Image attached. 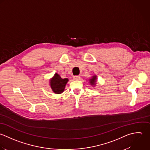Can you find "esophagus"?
Returning a JSON list of instances; mask_svg holds the SVG:
<instances>
[{"label": "esophagus", "instance_id": "34e87169", "mask_svg": "<svg viewBox=\"0 0 150 150\" xmlns=\"http://www.w3.org/2000/svg\"><path fill=\"white\" fill-rule=\"evenodd\" d=\"M80 78H81V76H79V75L74 76L73 77V78H74V80H78V79H80Z\"/></svg>", "mask_w": 150, "mask_h": 150}]
</instances>
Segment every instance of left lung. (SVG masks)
Segmentation results:
<instances>
[{
    "label": "left lung",
    "instance_id": "8db88e82",
    "mask_svg": "<svg viewBox=\"0 0 150 150\" xmlns=\"http://www.w3.org/2000/svg\"><path fill=\"white\" fill-rule=\"evenodd\" d=\"M97 76L96 75H93L89 79V82L90 85H91L93 87H94L97 84Z\"/></svg>",
    "mask_w": 150,
    "mask_h": 150
}]
</instances>
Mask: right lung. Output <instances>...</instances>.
<instances>
[{
	"mask_svg": "<svg viewBox=\"0 0 150 150\" xmlns=\"http://www.w3.org/2000/svg\"><path fill=\"white\" fill-rule=\"evenodd\" d=\"M69 79L67 78H61L60 75L56 73L50 79L49 85L52 91L56 94L62 93L65 88V86Z\"/></svg>",
	"mask_w": 150,
	"mask_h": 150,
	"instance_id": "1",
	"label": "right lung"
}]
</instances>
